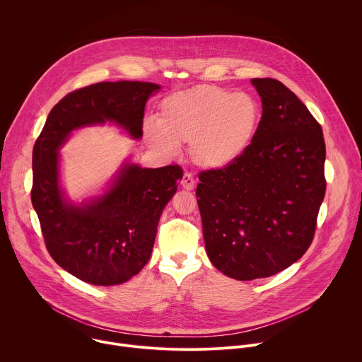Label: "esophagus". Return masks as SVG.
<instances>
[{
  "instance_id": "1",
  "label": "esophagus",
  "mask_w": 362,
  "mask_h": 362,
  "mask_svg": "<svg viewBox=\"0 0 362 362\" xmlns=\"http://www.w3.org/2000/svg\"><path fill=\"white\" fill-rule=\"evenodd\" d=\"M180 183L183 186V189H186V190H192L194 187V185H196V182H194V179H193V176L190 173H185Z\"/></svg>"
}]
</instances>
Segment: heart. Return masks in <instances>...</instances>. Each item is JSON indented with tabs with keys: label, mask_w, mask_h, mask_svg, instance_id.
<instances>
[{
	"label": "heart",
	"mask_w": 362,
	"mask_h": 362,
	"mask_svg": "<svg viewBox=\"0 0 362 362\" xmlns=\"http://www.w3.org/2000/svg\"><path fill=\"white\" fill-rule=\"evenodd\" d=\"M261 119L262 109L253 95L206 84L166 97L158 124L147 123L144 136L153 147L169 153L177 144L190 143L196 165L222 169L247 150Z\"/></svg>",
	"instance_id": "heart-1"
}]
</instances>
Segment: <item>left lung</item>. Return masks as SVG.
I'll return each mask as SVG.
<instances>
[{
    "mask_svg": "<svg viewBox=\"0 0 362 362\" xmlns=\"http://www.w3.org/2000/svg\"><path fill=\"white\" fill-rule=\"evenodd\" d=\"M259 129L242 156L203 170L196 197L211 262L226 276H272L311 245L327 182L321 124L275 78H252Z\"/></svg>",
    "mask_w": 362,
    "mask_h": 362,
    "instance_id": "obj_1",
    "label": "left lung"
}]
</instances>
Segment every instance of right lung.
<instances>
[{
    "label": "right lung",
    "mask_w": 362,
    "mask_h": 362,
    "mask_svg": "<svg viewBox=\"0 0 362 362\" xmlns=\"http://www.w3.org/2000/svg\"><path fill=\"white\" fill-rule=\"evenodd\" d=\"M159 88L154 83L103 81L71 91L49 112L35 140L31 202L47 250L87 284L119 285L143 269L183 170L126 163L109 190L76 204L60 187L59 148L73 130L106 122L140 139L146 101Z\"/></svg>",
    "instance_id": "right-lung-1"
}]
</instances>
